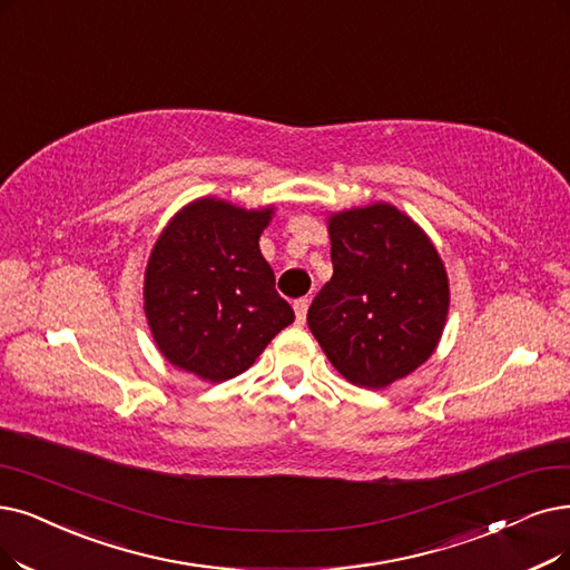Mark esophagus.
<instances>
[{
  "label": "esophagus",
  "mask_w": 570,
  "mask_h": 570,
  "mask_svg": "<svg viewBox=\"0 0 570 570\" xmlns=\"http://www.w3.org/2000/svg\"><path fill=\"white\" fill-rule=\"evenodd\" d=\"M308 304H311V302H308L306 297H302V299L294 302V313H297V323H299V325H304V321H306Z\"/></svg>",
  "instance_id": "34e87169"
}]
</instances>
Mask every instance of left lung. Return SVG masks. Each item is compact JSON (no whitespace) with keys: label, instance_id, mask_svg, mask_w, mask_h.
I'll return each mask as SVG.
<instances>
[{"label":"left lung","instance_id":"obj_1","mask_svg":"<svg viewBox=\"0 0 570 570\" xmlns=\"http://www.w3.org/2000/svg\"><path fill=\"white\" fill-rule=\"evenodd\" d=\"M330 283L308 308V327L336 372L379 391L412 374L438 348L449 281L421 226L389 203L336 213Z\"/></svg>","mask_w":570,"mask_h":570}]
</instances>
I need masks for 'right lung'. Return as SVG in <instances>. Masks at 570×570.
I'll list each match as a JSON object with an SVG mask.
<instances>
[{"instance_id": "add662e5", "label": "right lung", "mask_w": 570, "mask_h": 570, "mask_svg": "<svg viewBox=\"0 0 570 570\" xmlns=\"http://www.w3.org/2000/svg\"><path fill=\"white\" fill-rule=\"evenodd\" d=\"M271 215L198 198L158 236L145 271V313L175 367L213 383L234 379L294 323L259 249Z\"/></svg>"}]
</instances>
